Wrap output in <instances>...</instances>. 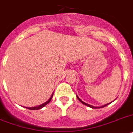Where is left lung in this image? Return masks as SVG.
I'll list each match as a JSON object with an SVG mask.
<instances>
[{
	"mask_svg": "<svg viewBox=\"0 0 133 133\" xmlns=\"http://www.w3.org/2000/svg\"><path fill=\"white\" fill-rule=\"evenodd\" d=\"M77 98H78V99L79 101H80V102L82 103H83L84 105H87V106H89V107H90V108H103V107L107 106L108 105L110 104V103H108V104L105 105H103V106H101V107H94V106H92V105H91L88 104V103H85V102H84V101H82V100H81V99H80V98L78 97V96H77Z\"/></svg>",
	"mask_w": 133,
	"mask_h": 133,
	"instance_id": "1",
	"label": "left lung"
}]
</instances>
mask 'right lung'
I'll list each match as a JSON object with an SVG mask.
<instances>
[{"label":"right lung","mask_w":133,"mask_h":133,"mask_svg":"<svg viewBox=\"0 0 133 133\" xmlns=\"http://www.w3.org/2000/svg\"><path fill=\"white\" fill-rule=\"evenodd\" d=\"M53 94H52V95H51V97H50V99H49V100H48V101H46V102L44 103H43V104L41 105H39V106L34 107V108H28V107H26V108H27V109H28V110H40V109H41V108H43V107L45 106L46 105H47L48 103H49L50 101H51V99H52V98H53Z\"/></svg>","instance_id":"add662e5"}]
</instances>
